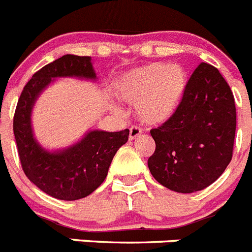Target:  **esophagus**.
Returning <instances> with one entry per match:
<instances>
[{"label":"esophagus","mask_w":252,"mask_h":252,"mask_svg":"<svg viewBox=\"0 0 252 252\" xmlns=\"http://www.w3.org/2000/svg\"><path fill=\"white\" fill-rule=\"evenodd\" d=\"M140 134H142V130H140V128H138V126H131V128L129 129V140L137 139Z\"/></svg>","instance_id":"34e87169"}]
</instances>
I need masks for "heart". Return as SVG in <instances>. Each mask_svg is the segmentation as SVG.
Returning a JSON list of instances; mask_svg holds the SVG:
<instances>
[{
  "instance_id": "1",
  "label": "heart",
  "mask_w": 252,
  "mask_h": 252,
  "mask_svg": "<svg viewBox=\"0 0 252 252\" xmlns=\"http://www.w3.org/2000/svg\"><path fill=\"white\" fill-rule=\"evenodd\" d=\"M187 89L184 68L155 62L124 73L115 87V94L123 102L135 104L140 122L161 126L179 112Z\"/></svg>"
}]
</instances>
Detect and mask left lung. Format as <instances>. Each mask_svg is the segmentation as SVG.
Returning <instances> with one entry per match:
<instances>
[{
    "instance_id": "1",
    "label": "left lung",
    "mask_w": 252,
    "mask_h": 252,
    "mask_svg": "<svg viewBox=\"0 0 252 252\" xmlns=\"http://www.w3.org/2000/svg\"><path fill=\"white\" fill-rule=\"evenodd\" d=\"M236 108L229 84L215 67L201 63L188 81L179 112L152 129L154 154L148 166L154 179L176 192L213 184L231 161Z\"/></svg>"
}]
</instances>
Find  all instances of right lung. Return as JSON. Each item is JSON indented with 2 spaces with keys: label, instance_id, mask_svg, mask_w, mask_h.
Here are the masks:
<instances>
[{
  "label": "right lung",
  "instance_id": "obj_1",
  "mask_svg": "<svg viewBox=\"0 0 252 252\" xmlns=\"http://www.w3.org/2000/svg\"><path fill=\"white\" fill-rule=\"evenodd\" d=\"M95 81L91 57L64 55L36 72L23 88L16 107L13 133L26 176L38 189L60 200H78L97 189L108 174L119 148L128 142L129 129H94L74 144L48 150L34 138L32 110L42 92L57 78Z\"/></svg>",
  "mask_w": 252,
  "mask_h": 252
}]
</instances>
